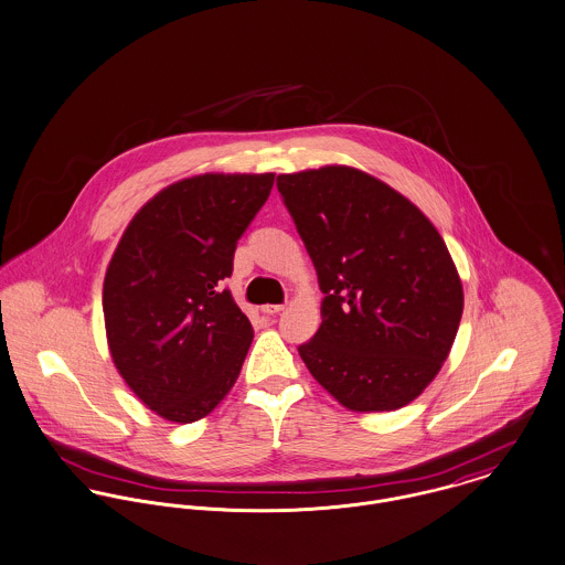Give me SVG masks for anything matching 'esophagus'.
Listing matches in <instances>:
<instances>
[{
	"label": "esophagus",
	"mask_w": 565,
	"mask_h": 565,
	"mask_svg": "<svg viewBox=\"0 0 565 565\" xmlns=\"http://www.w3.org/2000/svg\"><path fill=\"white\" fill-rule=\"evenodd\" d=\"M286 306H262V312L266 316H275V313L284 312Z\"/></svg>",
	"instance_id": "obj_1"
}]
</instances>
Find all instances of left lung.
<instances>
[{
    "instance_id": "obj_1",
    "label": "left lung",
    "mask_w": 565,
    "mask_h": 565,
    "mask_svg": "<svg viewBox=\"0 0 565 565\" xmlns=\"http://www.w3.org/2000/svg\"><path fill=\"white\" fill-rule=\"evenodd\" d=\"M318 275L322 322L299 347L347 409L394 412L436 379L463 312L436 225L373 175L327 164L277 178Z\"/></svg>"
}]
</instances>
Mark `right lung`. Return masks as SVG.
<instances>
[{"label": "right lung", "mask_w": 565, "mask_h": 565, "mask_svg": "<svg viewBox=\"0 0 565 565\" xmlns=\"http://www.w3.org/2000/svg\"><path fill=\"white\" fill-rule=\"evenodd\" d=\"M275 173H203L153 194L129 221L104 279L108 351L156 416L189 425L234 387L249 318L221 281Z\"/></svg>", "instance_id": "add662e5"}]
</instances>
